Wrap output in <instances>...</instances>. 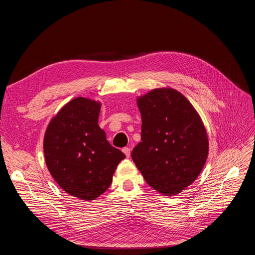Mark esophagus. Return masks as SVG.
Wrapping results in <instances>:
<instances>
[{
  "label": "esophagus",
  "mask_w": 255,
  "mask_h": 255,
  "mask_svg": "<svg viewBox=\"0 0 255 255\" xmlns=\"http://www.w3.org/2000/svg\"><path fill=\"white\" fill-rule=\"evenodd\" d=\"M122 152L126 154L127 157H129V155H130V149L128 148V146H126V148H123V149H122Z\"/></svg>",
  "instance_id": "obj_1"
}]
</instances>
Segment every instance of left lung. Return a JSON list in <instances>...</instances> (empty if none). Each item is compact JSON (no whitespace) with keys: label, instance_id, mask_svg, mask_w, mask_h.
Returning <instances> with one entry per match:
<instances>
[{"label":"left lung","instance_id":"1","mask_svg":"<svg viewBox=\"0 0 255 255\" xmlns=\"http://www.w3.org/2000/svg\"><path fill=\"white\" fill-rule=\"evenodd\" d=\"M141 141L132 151L136 167L152 188L179 194L201 172L208 140L201 118L188 100L171 88H158L137 99Z\"/></svg>","mask_w":255,"mask_h":255}]
</instances>
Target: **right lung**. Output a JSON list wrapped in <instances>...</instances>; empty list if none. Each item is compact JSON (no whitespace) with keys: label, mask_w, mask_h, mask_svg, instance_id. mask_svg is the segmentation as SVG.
<instances>
[{"label":"right lung","mask_w":255,"mask_h":255,"mask_svg":"<svg viewBox=\"0 0 255 255\" xmlns=\"http://www.w3.org/2000/svg\"><path fill=\"white\" fill-rule=\"evenodd\" d=\"M101 104L75 98L49 123L43 140L45 164L69 195L95 200L111 186L113 174L126 157L107 141L98 125Z\"/></svg>","instance_id":"1"}]
</instances>
